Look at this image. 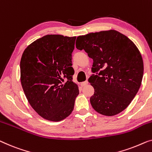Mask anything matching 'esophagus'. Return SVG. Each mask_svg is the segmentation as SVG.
Wrapping results in <instances>:
<instances>
[{"label":"esophagus","mask_w":152,"mask_h":152,"mask_svg":"<svg viewBox=\"0 0 152 152\" xmlns=\"http://www.w3.org/2000/svg\"><path fill=\"white\" fill-rule=\"evenodd\" d=\"M88 81H83V82H81V86H82V87H83V86H86L87 84H88Z\"/></svg>","instance_id":"obj_1"}]
</instances>
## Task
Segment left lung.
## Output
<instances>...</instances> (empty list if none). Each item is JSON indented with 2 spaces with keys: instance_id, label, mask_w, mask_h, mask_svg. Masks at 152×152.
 I'll return each mask as SVG.
<instances>
[{
  "instance_id": "1",
  "label": "left lung",
  "mask_w": 152,
  "mask_h": 152,
  "mask_svg": "<svg viewBox=\"0 0 152 152\" xmlns=\"http://www.w3.org/2000/svg\"><path fill=\"white\" fill-rule=\"evenodd\" d=\"M76 48L93 60L88 81L94 89L90 101L98 113L114 116L124 111L141 85L143 61L135 44L116 30L91 33L77 38Z\"/></svg>"
}]
</instances>
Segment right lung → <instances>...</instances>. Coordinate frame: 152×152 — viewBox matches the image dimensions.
Listing matches in <instances>:
<instances>
[{
    "label": "right lung",
    "mask_w": 152,
    "mask_h": 152,
    "mask_svg": "<svg viewBox=\"0 0 152 152\" xmlns=\"http://www.w3.org/2000/svg\"><path fill=\"white\" fill-rule=\"evenodd\" d=\"M76 37L47 35L30 44L20 60V81L31 106L41 117L60 121L73 110L79 94L72 81ZM63 77L67 83L62 84Z\"/></svg>",
    "instance_id": "1"
}]
</instances>
